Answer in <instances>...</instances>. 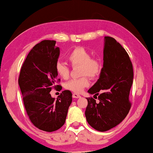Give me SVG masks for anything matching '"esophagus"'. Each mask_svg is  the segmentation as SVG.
<instances>
[{"label": "esophagus", "mask_w": 153, "mask_h": 153, "mask_svg": "<svg viewBox=\"0 0 153 153\" xmlns=\"http://www.w3.org/2000/svg\"><path fill=\"white\" fill-rule=\"evenodd\" d=\"M72 97H73L74 98H79L81 97V96L78 94H76V93H74L73 94H72Z\"/></svg>", "instance_id": "34e87169"}]
</instances>
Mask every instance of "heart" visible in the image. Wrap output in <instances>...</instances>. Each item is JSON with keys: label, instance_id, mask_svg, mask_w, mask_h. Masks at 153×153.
Returning <instances> with one entry per match:
<instances>
[{"label": "heart", "instance_id": "obj_1", "mask_svg": "<svg viewBox=\"0 0 153 153\" xmlns=\"http://www.w3.org/2000/svg\"><path fill=\"white\" fill-rule=\"evenodd\" d=\"M66 59L72 67L79 65V75L83 76L79 79H72L65 84V88L75 93H81L85 88L90 84L88 75L91 79L99 76L102 65L100 62L95 58H91L90 53L83 47H76L68 54ZM55 70L61 78L67 79L69 77L70 69L67 65L57 62Z\"/></svg>", "mask_w": 153, "mask_h": 153}]
</instances>
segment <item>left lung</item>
Returning a JSON list of instances; mask_svg holds the SVG:
<instances>
[{"instance_id":"obj_1","label":"left lung","mask_w":153,"mask_h":153,"mask_svg":"<svg viewBox=\"0 0 153 153\" xmlns=\"http://www.w3.org/2000/svg\"><path fill=\"white\" fill-rule=\"evenodd\" d=\"M133 81V65L128 53L114 38L105 36L103 67L99 79L88 90L98 96L99 102L87 98L85 114L91 127L104 132L125 118L131 107L128 97Z\"/></svg>"}]
</instances>
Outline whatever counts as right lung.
I'll return each mask as SVG.
<instances>
[{
  "instance_id": "obj_1",
  "label": "right lung",
  "mask_w": 153,
  "mask_h": 153,
  "mask_svg": "<svg viewBox=\"0 0 153 153\" xmlns=\"http://www.w3.org/2000/svg\"><path fill=\"white\" fill-rule=\"evenodd\" d=\"M55 44V40H43L37 44L23 63L18 79L30 122L46 132L57 131L64 124L72 100L69 90L63 91L57 99L50 94L53 88L60 87L55 85L58 75L55 65L60 53Z\"/></svg>"
}]
</instances>
